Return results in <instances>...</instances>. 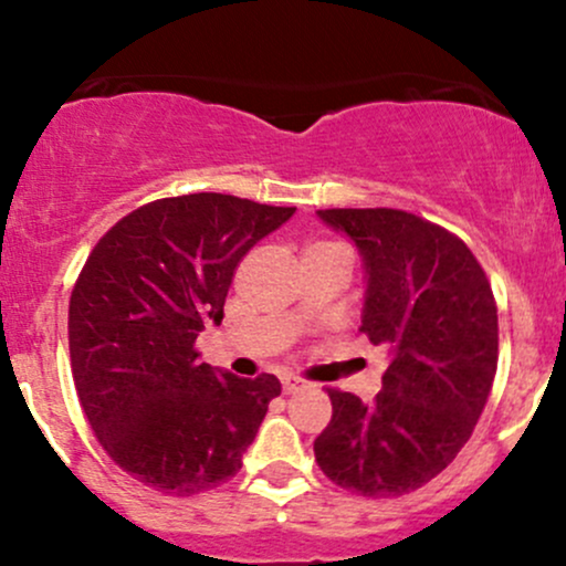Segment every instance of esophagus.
Segmentation results:
<instances>
[{
    "label": "esophagus",
    "instance_id": "esophagus-1",
    "mask_svg": "<svg viewBox=\"0 0 566 566\" xmlns=\"http://www.w3.org/2000/svg\"><path fill=\"white\" fill-rule=\"evenodd\" d=\"M282 388H284V394H297L305 388V380L295 378V375H287V378H282Z\"/></svg>",
    "mask_w": 566,
    "mask_h": 566
}]
</instances>
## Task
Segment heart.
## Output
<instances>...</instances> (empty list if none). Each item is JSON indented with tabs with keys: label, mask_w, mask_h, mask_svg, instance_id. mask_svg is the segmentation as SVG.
<instances>
[{
	"label": "heart",
	"mask_w": 566,
	"mask_h": 566,
	"mask_svg": "<svg viewBox=\"0 0 566 566\" xmlns=\"http://www.w3.org/2000/svg\"><path fill=\"white\" fill-rule=\"evenodd\" d=\"M327 250H340V244L335 242H314L305 250V255H311V252H327Z\"/></svg>",
	"instance_id": "b5f03b06"
}]
</instances>
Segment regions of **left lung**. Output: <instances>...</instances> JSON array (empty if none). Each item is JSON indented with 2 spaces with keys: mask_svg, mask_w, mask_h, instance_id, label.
Segmentation results:
<instances>
[{
  "mask_svg": "<svg viewBox=\"0 0 566 566\" xmlns=\"http://www.w3.org/2000/svg\"><path fill=\"white\" fill-rule=\"evenodd\" d=\"M367 269L361 333L391 354L373 405L327 388L333 420L314 441L329 482L365 497L431 482L471 439L497 373V305L460 237L391 207L319 210Z\"/></svg>",
  "mask_w": 566,
  "mask_h": 566,
  "instance_id": "obj_1",
  "label": "left lung"
}]
</instances>
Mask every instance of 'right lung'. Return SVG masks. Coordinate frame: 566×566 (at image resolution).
Wrapping results in <instances>:
<instances>
[{
	"label": "right lung",
	"instance_id": "right-lung-1",
	"mask_svg": "<svg viewBox=\"0 0 566 566\" xmlns=\"http://www.w3.org/2000/svg\"><path fill=\"white\" fill-rule=\"evenodd\" d=\"M295 207L231 193L148 201L97 239L69 303L76 396L108 458L165 495H197L242 469L274 375L199 361L197 335L223 319L237 265Z\"/></svg>",
	"mask_w": 566,
	"mask_h": 566
}]
</instances>
